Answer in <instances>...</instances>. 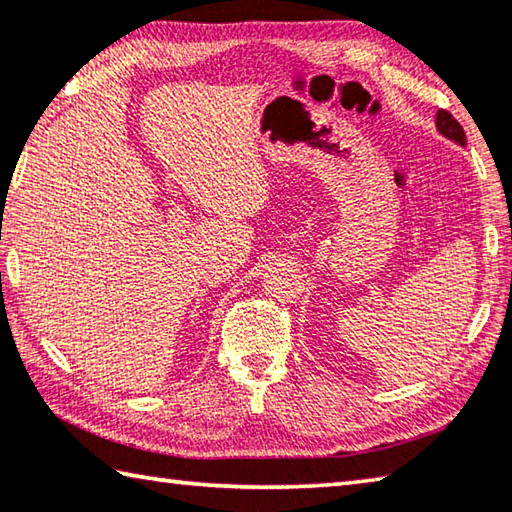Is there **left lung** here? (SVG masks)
<instances>
[{
  "label": "left lung",
  "instance_id": "left-lung-1",
  "mask_svg": "<svg viewBox=\"0 0 512 512\" xmlns=\"http://www.w3.org/2000/svg\"><path fill=\"white\" fill-rule=\"evenodd\" d=\"M436 129H439V132L445 138H450V141L459 143L461 147L466 145V132H463V127L457 123V120H454L450 111L439 109V114H436Z\"/></svg>",
  "mask_w": 512,
  "mask_h": 512
}]
</instances>
